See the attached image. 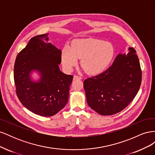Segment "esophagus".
<instances>
[{"mask_svg": "<svg viewBox=\"0 0 155 155\" xmlns=\"http://www.w3.org/2000/svg\"><path fill=\"white\" fill-rule=\"evenodd\" d=\"M81 79L82 78L80 76H77V75H74V79Z\"/></svg>", "mask_w": 155, "mask_h": 155, "instance_id": "esophagus-1", "label": "esophagus"}]
</instances>
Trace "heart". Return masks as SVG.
I'll use <instances>...</instances> for the list:
<instances>
[{
    "label": "heart",
    "instance_id": "1",
    "mask_svg": "<svg viewBox=\"0 0 155 155\" xmlns=\"http://www.w3.org/2000/svg\"><path fill=\"white\" fill-rule=\"evenodd\" d=\"M114 55V46L110 42L94 38L74 41L71 47L64 48L61 55L63 67L71 71L80 59V65L86 73L100 74L108 67Z\"/></svg>",
    "mask_w": 155,
    "mask_h": 155
}]
</instances>
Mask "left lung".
Returning a JSON list of instances; mask_svg holds the SVG:
<instances>
[{"label": "left lung", "mask_w": 155, "mask_h": 155, "mask_svg": "<svg viewBox=\"0 0 155 155\" xmlns=\"http://www.w3.org/2000/svg\"><path fill=\"white\" fill-rule=\"evenodd\" d=\"M119 54L105 72L84 81L88 105L103 116L124 110L137 96L142 82V70L134 48Z\"/></svg>", "instance_id": "obj_1"}]
</instances>
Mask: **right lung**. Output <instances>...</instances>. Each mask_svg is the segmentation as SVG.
Listing matches in <instances>:
<instances>
[{
	"label": "right lung",
	"mask_w": 155,
	"mask_h": 155,
	"mask_svg": "<svg viewBox=\"0 0 155 155\" xmlns=\"http://www.w3.org/2000/svg\"><path fill=\"white\" fill-rule=\"evenodd\" d=\"M48 34L36 35L18 54L14 65L16 94L23 106L42 116L57 114L67 104L72 75L59 68L61 51L48 43ZM37 70L41 78L31 80L30 73Z\"/></svg>",
	"instance_id": "right-lung-1"
}]
</instances>
